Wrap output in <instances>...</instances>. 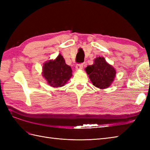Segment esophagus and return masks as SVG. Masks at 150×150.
I'll list each match as a JSON object with an SVG mask.
<instances>
[{"label":"esophagus","mask_w":150,"mask_h":150,"mask_svg":"<svg viewBox=\"0 0 150 150\" xmlns=\"http://www.w3.org/2000/svg\"><path fill=\"white\" fill-rule=\"evenodd\" d=\"M75 68L77 70H82L83 69V64H79L76 66Z\"/></svg>","instance_id":"34e87169"}]
</instances>
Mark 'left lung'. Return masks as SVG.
<instances>
[{
  "mask_svg": "<svg viewBox=\"0 0 150 150\" xmlns=\"http://www.w3.org/2000/svg\"><path fill=\"white\" fill-rule=\"evenodd\" d=\"M85 69L92 84L100 90L109 88L116 76L115 69L103 57H97Z\"/></svg>",
  "mask_w": 150,
  "mask_h": 150,
  "instance_id": "8db88e82",
  "label": "left lung"
}]
</instances>
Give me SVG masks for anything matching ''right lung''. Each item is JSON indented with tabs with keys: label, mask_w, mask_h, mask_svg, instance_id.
I'll use <instances>...</instances> for the list:
<instances>
[{
	"label": "right lung",
	"mask_w": 150,
	"mask_h": 150,
	"mask_svg": "<svg viewBox=\"0 0 150 150\" xmlns=\"http://www.w3.org/2000/svg\"><path fill=\"white\" fill-rule=\"evenodd\" d=\"M42 76L50 86L60 88L64 86L72 76V69L67 65L61 54L54 60L44 63Z\"/></svg>",
	"instance_id": "1"
}]
</instances>
